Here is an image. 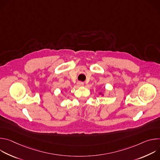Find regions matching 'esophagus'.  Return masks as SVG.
Segmentation results:
<instances>
[{
	"instance_id": "1",
	"label": "esophagus",
	"mask_w": 160,
	"mask_h": 160,
	"mask_svg": "<svg viewBox=\"0 0 160 160\" xmlns=\"http://www.w3.org/2000/svg\"><path fill=\"white\" fill-rule=\"evenodd\" d=\"M77 84H78V85L80 86V87L83 86V85H84V83H83V82H78L77 83Z\"/></svg>"
}]
</instances>
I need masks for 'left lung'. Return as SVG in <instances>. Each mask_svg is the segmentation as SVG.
Returning <instances> with one entry per match:
<instances>
[{
  "label": "left lung",
  "mask_w": 160,
  "mask_h": 160,
  "mask_svg": "<svg viewBox=\"0 0 160 160\" xmlns=\"http://www.w3.org/2000/svg\"><path fill=\"white\" fill-rule=\"evenodd\" d=\"M99 94H101L102 96H104V94H103L102 92H100V93H99Z\"/></svg>",
  "instance_id": "left-lung-1"
}]
</instances>
